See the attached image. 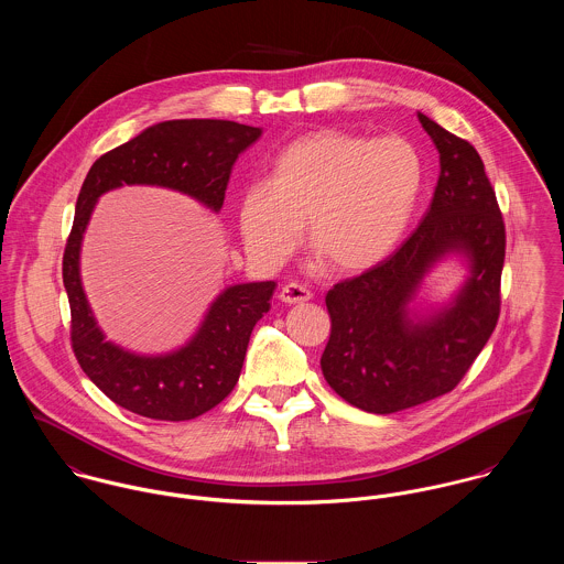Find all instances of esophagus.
Listing matches in <instances>:
<instances>
[{"label": "esophagus", "instance_id": "esophagus-1", "mask_svg": "<svg viewBox=\"0 0 564 564\" xmlns=\"http://www.w3.org/2000/svg\"><path fill=\"white\" fill-rule=\"evenodd\" d=\"M313 297L311 289H306L304 284L300 282H289L280 289V300L284 304H302V302H308Z\"/></svg>", "mask_w": 564, "mask_h": 564}]
</instances>
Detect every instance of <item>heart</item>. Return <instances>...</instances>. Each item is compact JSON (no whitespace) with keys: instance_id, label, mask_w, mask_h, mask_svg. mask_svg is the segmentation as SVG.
I'll use <instances>...</instances> for the list:
<instances>
[{"instance_id":"1","label":"heart","mask_w":564,"mask_h":564,"mask_svg":"<svg viewBox=\"0 0 564 564\" xmlns=\"http://www.w3.org/2000/svg\"><path fill=\"white\" fill-rule=\"evenodd\" d=\"M421 188L423 161L412 141L319 130L289 143L267 182L242 188L239 230L256 260L275 264L306 221L308 247L323 267L356 273L402 241Z\"/></svg>"}]
</instances>
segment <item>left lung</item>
<instances>
[{"label":"left lung","mask_w":564,"mask_h":564,"mask_svg":"<svg viewBox=\"0 0 564 564\" xmlns=\"http://www.w3.org/2000/svg\"><path fill=\"white\" fill-rule=\"evenodd\" d=\"M441 154V175L419 228L389 258L336 282L327 295L329 338L322 369L345 402L391 414L454 391L490 338L501 311L506 226L476 148L419 112ZM473 258L457 304L425 324L404 304L426 267L445 250Z\"/></svg>","instance_id":"1"}]
</instances>
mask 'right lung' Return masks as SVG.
<instances>
[{
  "label": "right lung",
  "instance_id": "add662e5",
  "mask_svg": "<svg viewBox=\"0 0 564 564\" xmlns=\"http://www.w3.org/2000/svg\"><path fill=\"white\" fill-rule=\"evenodd\" d=\"M258 137L260 128L224 119L164 121L99 156L82 184L63 256L72 349L90 382L134 414L188 421L224 402L239 382L251 329L269 311L275 282L230 286L213 304L197 336L175 354H128L104 340L82 291L78 258L90 210L101 193L121 184L169 186L219 210L232 164Z\"/></svg>",
  "mask_w": 564,
  "mask_h": 564
}]
</instances>
